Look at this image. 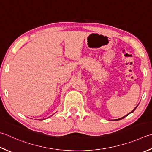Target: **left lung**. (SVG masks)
I'll list each match as a JSON object with an SVG mask.
<instances>
[{
	"instance_id": "obj_1",
	"label": "left lung",
	"mask_w": 152,
	"mask_h": 152,
	"mask_svg": "<svg viewBox=\"0 0 152 152\" xmlns=\"http://www.w3.org/2000/svg\"><path fill=\"white\" fill-rule=\"evenodd\" d=\"M138 105H139V104H138ZM138 105H137V106H136V107H135L134 109L132 110V111L131 112H130V113H129V114H128V115H129V114H130V113H132V112H134V110H135V109H136V107H138ZM128 115H126V116H124V117H122V118H118V119H115V120H116V121H118V120H121V119H123V118H124V117H126V116H128ZM115 120H114V121H115Z\"/></svg>"
}]
</instances>
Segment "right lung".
I'll list each match as a JSON object with an SVG mask.
<instances>
[{"mask_svg":"<svg viewBox=\"0 0 152 152\" xmlns=\"http://www.w3.org/2000/svg\"><path fill=\"white\" fill-rule=\"evenodd\" d=\"M51 116H52V115H51Z\"/></svg>","mask_w":152,"mask_h":152,"instance_id":"right-lung-1","label":"right lung"}]
</instances>
